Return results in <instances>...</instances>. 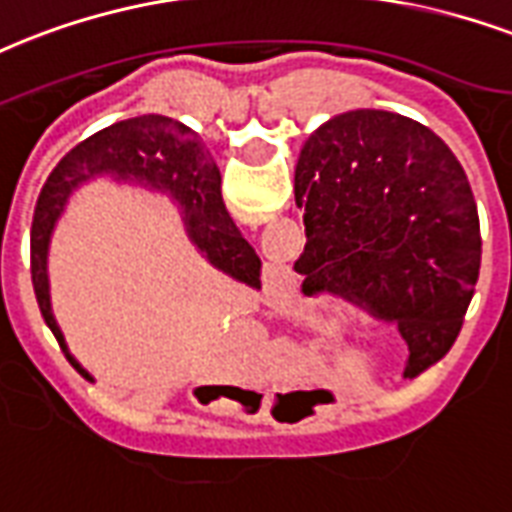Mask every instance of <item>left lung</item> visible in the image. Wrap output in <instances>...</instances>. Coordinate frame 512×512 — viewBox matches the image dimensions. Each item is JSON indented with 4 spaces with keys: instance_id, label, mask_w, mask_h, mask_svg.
I'll use <instances>...</instances> for the list:
<instances>
[{
    "instance_id": "8db88e82",
    "label": "left lung",
    "mask_w": 512,
    "mask_h": 512,
    "mask_svg": "<svg viewBox=\"0 0 512 512\" xmlns=\"http://www.w3.org/2000/svg\"><path fill=\"white\" fill-rule=\"evenodd\" d=\"M295 204L303 292L395 325L411 351L405 376L446 357L481 271L478 206L446 142L395 112H343L303 144Z\"/></svg>"
}]
</instances>
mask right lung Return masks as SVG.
<instances>
[{"mask_svg":"<svg viewBox=\"0 0 512 512\" xmlns=\"http://www.w3.org/2000/svg\"><path fill=\"white\" fill-rule=\"evenodd\" d=\"M112 171L117 177H134L155 187L171 190L179 204L185 206V220L190 236L198 249L209 257V263L233 279L260 287V257L247 241L241 239L239 228L230 220L220 195V169L206 155L201 139L187 126L161 115H142L120 120L104 128L83 144H77L64 161L58 163L48 177L34 206L31 220V284L37 295L39 311L45 325L53 330L58 346L66 351L64 335L50 314L48 276H45V252L53 222L61 214L66 193L93 174ZM77 373L88 378L74 357L66 351Z\"/></svg>","mask_w":512,"mask_h":512,"instance_id":"1","label":"right lung"}]
</instances>
